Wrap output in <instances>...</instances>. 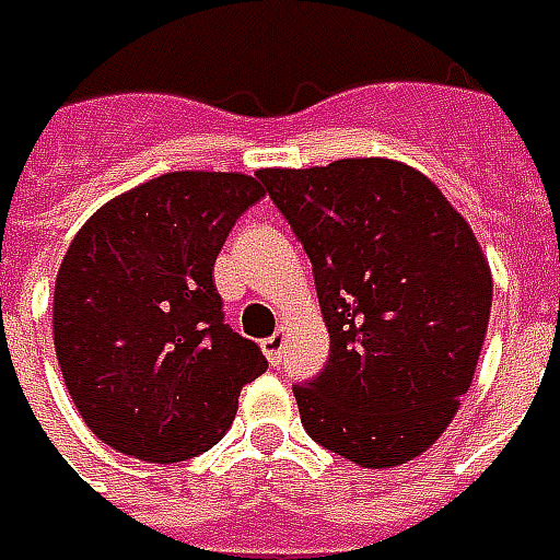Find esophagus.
I'll use <instances>...</instances> for the list:
<instances>
[{"label":"esophagus","instance_id":"1","mask_svg":"<svg viewBox=\"0 0 560 560\" xmlns=\"http://www.w3.org/2000/svg\"><path fill=\"white\" fill-rule=\"evenodd\" d=\"M283 347H287V331L283 328H277L271 337L261 340V352H265V359L271 364L283 362Z\"/></svg>","mask_w":560,"mask_h":560}]
</instances>
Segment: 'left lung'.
Listing matches in <instances>:
<instances>
[{"instance_id": "obj_1", "label": "left lung", "mask_w": 560, "mask_h": 560, "mask_svg": "<svg viewBox=\"0 0 560 560\" xmlns=\"http://www.w3.org/2000/svg\"><path fill=\"white\" fill-rule=\"evenodd\" d=\"M311 256L328 362L295 386L319 446L359 467L413 462L474 383L491 313L477 235L425 174L395 160L261 168Z\"/></svg>"}]
</instances>
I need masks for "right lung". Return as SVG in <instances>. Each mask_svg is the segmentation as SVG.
Listing matches in <instances>:
<instances>
[{
	"label": "right lung",
	"instance_id": "obj_1",
	"mask_svg": "<svg viewBox=\"0 0 560 560\" xmlns=\"http://www.w3.org/2000/svg\"><path fill=\"white\" fill-rule=\"evenodd\" d=\"M261 196L249 174H160L102 205L66 249L54 289L62 380L90 431L122 455H201L265 374L213 287L225 237Z\"/></svg>",
	"mask_w": 560,
	"mask_h": 560
}]
</instances>
